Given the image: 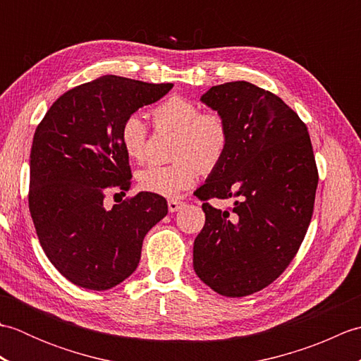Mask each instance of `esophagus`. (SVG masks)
I'll return each instance as SVG.
<instances>
[{"label": "esophagus", "mask_w": 361, "mask_h": 361, "mask_svg": "<svg viewBox=\"0 0 361 361\" xmlns=\"http://www.w3.org/2000/svg\"><path fill=\"white\" fill-rule=\"evenodd\" d=\"M167 206H169V211L176 212V211L181 208V206H185V202H181V200H169Z\"/></svg>", "instance_id": "obj_1"}]
</instances>
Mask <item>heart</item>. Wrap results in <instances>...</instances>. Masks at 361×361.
<instances>
[{
	"instance_id": "heart-1",
	"label": "heart",
	"mask_w": 361,
	"mask_h": 361,
	"mask_svg": "<svg viewBox=\"0 0 361 361\" xmlns=\"http://www.w3.org/2000/svg\"><path fill=\"white\" fill-rule=\"evenodd\" d=\"M158 128L178 133L172 164H152L137 175L140 188L161 197H175L194 185L200 169L209 172L224 161L229 145V126L216 111H202L186 97L172 96L152 110ZM122 149L135 161H144L147 152V126L140 114H128L119 128Z\"/></svg>"
}]
</instances>
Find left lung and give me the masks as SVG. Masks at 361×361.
Wrapping results in <instances>:
<instances>
[{"instance_id":"obj_1","label":"left lung","mask_w":361,"mask_h":361,"mask_svg":"<svg viewBox=\"0 0 361 361\" xmlns=\"http://www.w3.org/2000/svg\"><path fill=\"white\" fill-rule=\"evenodd\" d=\"M202 102L224 116V161L197 189L204 226L194 242V270L221 296L270 286L293 260L310 225L318 169L304 122L281 97L250 82L212 87ZM209 197H235L220 212Z\"/></svg>"}]
</instances>
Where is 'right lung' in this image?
I'll return each mask as SVG.
<instances>
[{
    "instance_id": "add662e5",
    "label": "right lung",
    "mask_w": 361,
    "mask_h": 361,
    "mask_svg": "<svg viewBox=\"0 0 361 361\" xmlns=\"http://www.w3.org/2000/svg\"><path fill=\"white\" fill-rule=\"evenodd\" d=\"M172 87L102 75L60 96L35 130L30 217L44 255L75 286L101 291L126 281L145 234L166 217L167 202L157 194L140 192L111 209L104 198L110 189L126 192L132 180L122 121Z\"/></svg>"
}]
</instances>
